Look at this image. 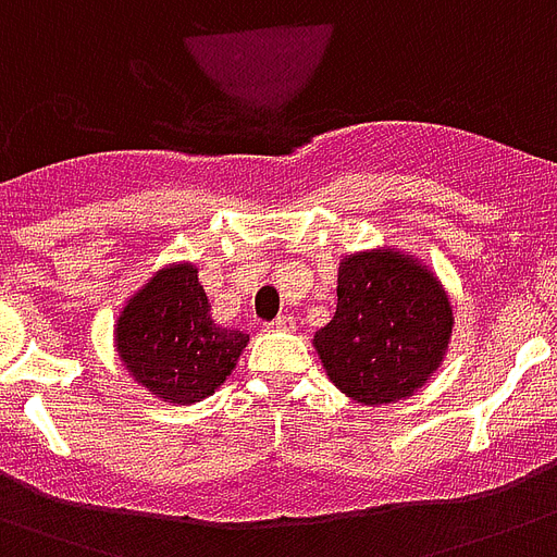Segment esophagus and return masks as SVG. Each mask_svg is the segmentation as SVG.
I'll list each match as a JSON object with an SVG mask.
<instances>
[{
    "label": "esophagus",
    "instance_id": "1",
    "mask_svg": "<svg viewBox=\"0 0 557 557\" xmlns=\"http://www.w3.org/2000/svg\"><path fill=\"white\" fill-rule=\"evenodd\" d=\"M271 332H288L295 330V318H288V314H280V318H274V321L269 323Z\"/></svg>",
    "mask_w": 557,
    "mask_h": 557
}]
</instances>
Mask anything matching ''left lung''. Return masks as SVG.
<instances>
[{
  "instance_id": "8db88e82",
  "label": "left lung",
  "mask_w": 557,
  "mask_h": 557,
  "mask_svg": "<svg viewBox=\"0 0 557 557\" xmlns=\"http://www.w3.org/2000/svg\"><path fill=\"white\" fill-rule=\"evenodd\" d=\"M454 306L428 262L381 245L338 265V306L314 332V352L358 405H393L422 389L445 361Z\"/></svg>"
}]
</instances>
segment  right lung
Returning <instances> with one entry per match:
<instances>
[{
  "label": "right lung",
  "mask_w": 557,
  "mask_h": 557,
  "mask_svg": "<svg viewBox=\"0 0 557 557\" xmlns=\"http://www.w3.org/2000/svg\"><path fill=\"white\" fill-rule=\"evenodd\" d=\"M112 341L135 384L170 405H196L225 384L251 338L213 321L199 269L182 260L126 297Z\"/></svg>",
  "instance_id": "obj_1"
}]
</instances>
